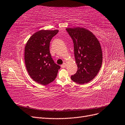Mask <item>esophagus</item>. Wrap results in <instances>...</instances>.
<instances>
[{
	"label": "esophagus",
	"instance_id": "obj_1",
	"mask_svg": "<svg viewBox=\"0 0 125 125\" xmlns=\"http://www.w3.org/2000/svg\"><path fill=\"white\" fill-rule=\"evenodd\" d=\"M66 63H65L64 62L62 65L61 66V67H62V68H65L66 67Z\"/></svg>",
	"mask_w": 125,
	"mask_h": 125
}]
</instances>
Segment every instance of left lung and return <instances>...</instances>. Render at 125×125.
<instances>
[{"label": "left lung", "instance_id": "8db88e82", "mask_svg": "<svg viewBox=\"0 0 125 125\" xmlns=\"http://www.w3.org/2000/svg\"><path fill=\"white\" fill-rule=\"evenodd\" d=\"M66 31L73 41L74 54L77 64V73L71 76L78 84L88 83L96 76L102 66L101 45L93 34L84 28H67Z\"/></svg>", "mask_w": 125, "mask_h": 125}]
</instances>
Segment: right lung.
Segmentation results:
<instances>
[{
    "label": "right lung",
    "mask_w": 125,
    "mask_h": 125,
    "mask_svg": "<svg viewBox=\"0 0 125 125\" xmlns=\"http://www.w3.org/2000/svg\"><path fill=\"white\" fill-rule=\"evenodd\" d=\"M58 30H41L31 36L25 47L26 69L34 81L43 85L53 81L60 66L52 59L50 51L51 41Z\"/></svg>",
    "instance_id": "obj_1"
}]
</instances>
